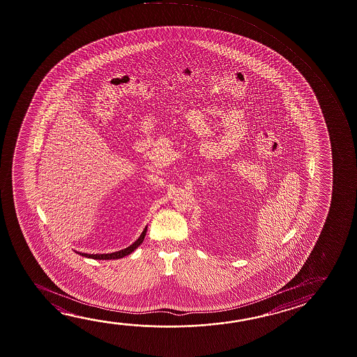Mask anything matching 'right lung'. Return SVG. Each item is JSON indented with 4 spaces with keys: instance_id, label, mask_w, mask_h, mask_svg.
<instances>
[{
    "instance_id": "right-lung-1",
    "label": "right lung",
    "mask_w": 357,
    "mask_h": 357,
    "mask_svg": "<svg viewBox=\"0 0 357 357\" xmlns=\"http://www.w3.org/2000/svg\"><path fill=\"white\" fill-rule=\"evenodd\" d=\"M146 227L143 230L141 236L138 239L135 240V243L132 245H129L128 248L119 250V252H111V254H86V252H78L79 255H82L84 257H91V259H96V260H112V259H121L123 257H127L129 254L135 252V249L138 246L141 245L146 236Z\"/></svg>"
}]
</instances>
